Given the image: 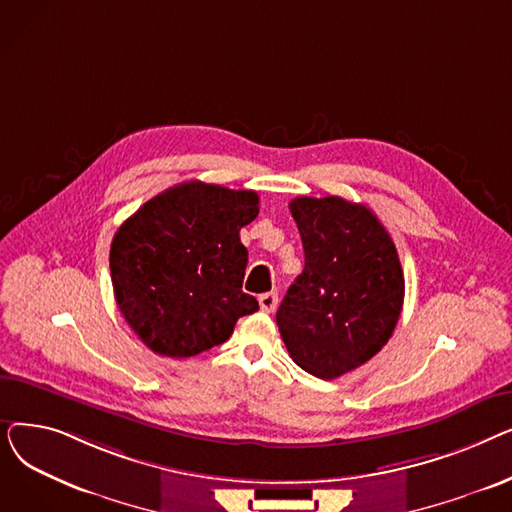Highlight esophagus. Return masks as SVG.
Listing matches in <instances>:
<instances>
[{"instance_id": "obj_1", "label": "esophagus", "mask_w": 512, "mask_h": 512, "mask_svg": "<svg viewBox=\"0 0 512 512\" xmlns=\"http://www.w3.org/2000/svg\"><path fill=\"white\" fill-rule=\"evenodd\" d=\"M276 305H278V292H265L259 297V307L265 313H274Z\"/></svg>"}]
</instances>
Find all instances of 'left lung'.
<instances>
[{
    "label": "left lung",
    "mask_w": 512,
    "mask_h": 512,
    "mask_svg": "<svg viewBox=\"0 0 512 512\" xmlns=\"http://www.w3.org/2000/svg\"><path fill=\"white\" fill-rule=\"evenodd\" d=\"M305 270L276 313L288 355L321 380H334L378 355L405 299L394 242L375 213L342 197H297Z\"/></svg>",
    "instance_id": "left-lung-1"
}]
</instances>
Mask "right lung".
I'll use <instances>...</instances> for the list:
<instances>
[{"mask_svg": "<svg viewBox=\"0 0 512 512\" xmlns=\"http://www.w3.org/2000/svg\"><path fill=\"white\" fill-rule=\"evenodd\" d=\"M255 191L191 180L155 195L118 228L110 249L116 303L155 355L186 359L226 342L259 303L242 292L249 253L240 228Z\"/></svg>", "mask_w": 512, "mask_h": 512, "instance_id": "1", "label": "right lung"}]
</instances>
